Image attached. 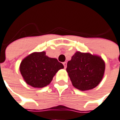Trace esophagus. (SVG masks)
Instances as JSON below:
<instances>
[{
    "instance_id": "esophagus-1",
    "label": "esophagus",
    "mask_w": 120,
    "mask_h": 120,
    "mask_svg": "<svg viewBox=\"0 0 120 120\" xmlns=\"http://www.w3.org/2000/svg\"><path fill=\"white\" fill-rule=\"evenodd\" d=\"M63 65H64V68H67V63H66V62H64V63H63Z\"/></svg>"
}]
</instances>
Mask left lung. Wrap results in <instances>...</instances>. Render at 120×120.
<instances>
[{
  "label": "left lung",
  "instance_id": "1",
  "mask_svg": "<svg viewBox=\"0 0 120 120\" xmlns=\"http://www.w3.org/2000/svg\"><path fill=\"white\" fill-rule=\"evenodd\" d=\"M105 65L100 56L77 52L67 63V71L71 83L80 90L96 87L104 75Z\"/></svg>",
  "mask_w": 120,
  "mask_h": 120
}]
</instances>
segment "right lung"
I'll return each instance as SVG.
<instances>
[{
    "mask_svg": "<svg viewBox=\"0 0 120 120\" xmlns=\"http://www.w3.org/2000/svg\"><path fill=\"white\" fill-rule=\"evenodd\" d=\"M64 65L56 58L46 56L45 52L33 53L22 61L20 71L27 84L35 88L49 85Z\"/></svg>",
    "mask_w": 120,
    "mask_h": 120,
    "instance_id": "right-lung-1",
    "label": "right lung"
}]
</instances>
